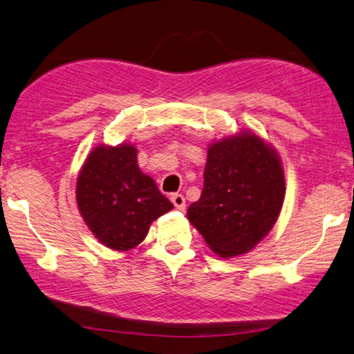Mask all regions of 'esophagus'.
I'll return each mask as SVG.
<instances>
[{
	"instance_id": "1",
	"label": "esophagus",
	"mask_w": 354,
	"mask_h": 354,
	"mask_svg": "<svg viewBox=\"0 0 354 354\" xmlns=\"http://www.w3.org/2000/svg\"><path fill=\"white\" fill-rule=\"evenodd\" d=\"M171 201H172V204H174V207L176 208H178V210H185V207H187V204H185V198L182 194H172L171 196Z\"/></svg>"
}]
</instances>
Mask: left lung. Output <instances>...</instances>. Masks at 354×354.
<instances>
[{"mask_svg":"<svg viewBox=\"0 0 354 354\" xmlns=\"http://www.w3.org/2000/svg\"><path fill=\"white\" fill-rule=\"evenodd\" d=\"M283 196L276 150L245 130L208 147L204 189L188 207V219L218 256H240L273 229Z\"/></svg>","mask_w":354,"mask_h":354,"instance_id":"1","label":"left lung"}]
</instances>
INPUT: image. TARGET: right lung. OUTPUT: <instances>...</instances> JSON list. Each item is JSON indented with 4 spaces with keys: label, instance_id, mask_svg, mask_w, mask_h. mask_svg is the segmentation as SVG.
<instances>
[{
    "label": "right lung",
    "instance_id": "obj_1",
    "mask_svg": "<svg viewBox=\"0 0 354 354\" xmlns=\"http://www.w3.org/2000/svg\"><path fill=\"white\" fill-rule=\"evenodd\" d=\"M131 144L98 146L77 180L78 210L95 239L114 251H129L146 239L150 224L174 205L138 166Z\"/></svg>",
    "mask_w": 354,
    "mask_h": 354
}]
</instances>
